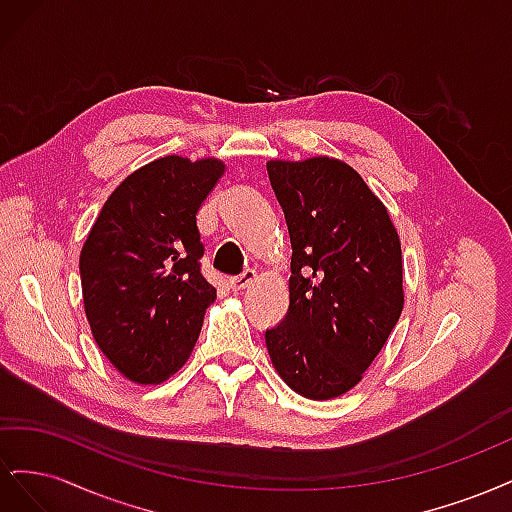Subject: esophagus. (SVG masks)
I'll return each mask as SVG.
<instances>
[{
  "label": "esophagus",
  "mask_w": 512,
  "mask_h": 512,
  "mask_svg": "<svg viewBox=\"0 0 512 512\" xmlns=\"http://www.w3.org/2000/svg\"><path fill=\"white\" fill-rule=\"evenodd\" d=\"M256 280H258L256 271L247 269V271H243V273H241V275H237V277H230V280H228V286H230L232 290H235V292H243L245 288H250Z\"/></svg>",
  "instance_id": "34e87169"
}]
</instances>
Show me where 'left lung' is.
Instances as JSON below:
<instances>
[{"mask_svg":"<svg viewBox=\"0 0 512 512\" xmlns=\"http://www.w3.org/2000/svg\"><path fill=\"white\" fill-rule=\"evenodd\" d=\"M292 247L288 314L265 333L294 393L333 399L363 380L404 309L397 228L344 160H269Z\"/></svg>","mask_w":512,"mask_h":512,"instance_id":"left-lung-1","label":"left lung"}]
</instances>
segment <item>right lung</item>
I'll return each instance as SVG.
<instances>
[{"mask_svg":"<svg viewBox=\"0 0 512 512\" xmlns=\"http://www.w3.org/2000/svg\"><path fill=\"white\" fill-rule=\"evenodd\" d=\"M226 173L218 158H158L108 196L83 243L85 316L123 378L160 384L190 359L207 307L196 215Z\"/></svg>","mask_w":512,"mask_h":512,"instance_id":"1","label":"right lung"}]
</instances>
